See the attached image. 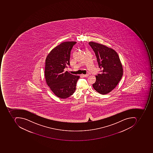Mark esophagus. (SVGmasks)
I'll list each match as a JSON object with an SVG mask.
<instances>
[{
  "label": "esophagus",
  "instance_id": "1",
  "mask_svg": "<svg viewBox=\"0 0 153 153\" xmlns=\"http://www.w3.org/2000/svg\"><path fill=\"white\" fill-rule=\"evenodd\" d=\"M82 76H83V77H88V76H89V74H83L82 75Z\"/></svg>",
  "mask_w": 153,
  "mask_h": 153
}]
</instances>
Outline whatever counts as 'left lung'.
<instances>
[{
  "mask_svg": "<svg viewBox=\"0 0 153 153\" xmlns=\"http://www.w3.org/2000/svg\"><path fill=\"white\" fill-rule=\"evenodd\" d=\"M96 54L100 74L92 85L101 94H107L115 88L123 76V68L117 52L111 48L95 43H89Z\"/></svg>",
  "mask_w": 153,
  "mask_h": 153,
  "instance_id": "8db88e82",
  "label": "left lung"
}]
</instances>
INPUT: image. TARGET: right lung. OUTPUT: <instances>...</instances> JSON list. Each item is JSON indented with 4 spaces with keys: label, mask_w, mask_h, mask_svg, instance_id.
<instances>
[{
    "label": "right lung",
    "mask_w": 153,
    "mask_h": 153,
    "mask_svg": "<svg viewBox=\"0 0 153 153\" xmlns=\"http://www.w3.org/2000/svg\"><path fill=\"white\" fill-rule=\"evenodd\" d=\"M76 43L74 41L61 43L51 50L45 60L46 83L54 94L61 99L68 98L74 94L79 78L64 70L70 66V52Z\"/></svg>",
    "instance_id": "1"
}]
</instances>
